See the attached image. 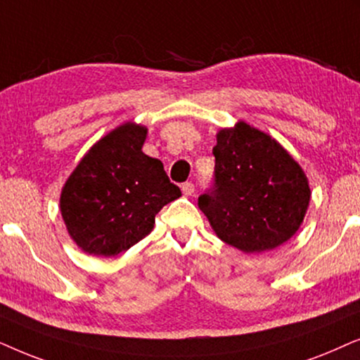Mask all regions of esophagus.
<instances>
[{
    "mask_svg": "<svg viewBox=\"0 0 360 360\" xmlns=\"http://www.w3.org/2000/svg\"><path fill=\"white\" fill-rule=\"evenodd\" d=\"M181 191H183L184 195H193L194 194V184L193 183H184L181 186Z\"/></svg>",
    "mask_w": 360,
    "mask_h": 360,
    "instance_id": "34e87169",
    "label": "esophagus"
}]
</instances>
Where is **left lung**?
<instances>
[{
  "instance_id": "1",
  "label": "left lung",
  "mask_w": 360,
  "mask_h": 360,
  "mask_svg": "<svg viewBox=\"0 0 360 360\" xmlns=\"http://www.w3.org/2000/svg\"><path fill=\"white\" fill-rule=\"evenodd\" d=\"M212 153L214 184L198 204L220 240L245 253L290 240L311 199L308 177L290 153L245 122L222 128Z\"/></svg>"
}]
</instances>
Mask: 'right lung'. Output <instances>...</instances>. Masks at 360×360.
Returning a JSON list of instances; mask_svg holds the SVG:
<instances>
[{
    "label": "right lung",
    "instance_id": "right-lung-1",
    "mask_svg": "<svg viewBox=\"0 0 360 360\" xmlns=\"http://www.w3.org/2000/svg\"><path fill=\"white\" fill-rule=\"evenodd\" d=\"M148 130L127 122L90 148L60 194L67 232L89 255L115 257L145 238L181 189L141 151Z\"/></svg>",
    "mask_w": 360,
    "mask_h": 360
}]
</instances>
